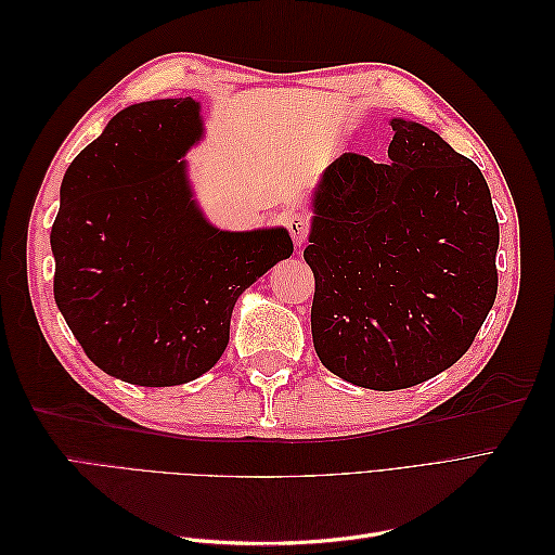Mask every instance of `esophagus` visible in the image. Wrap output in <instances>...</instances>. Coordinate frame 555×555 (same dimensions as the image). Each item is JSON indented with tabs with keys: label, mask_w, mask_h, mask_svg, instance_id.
Masks as SVG:
<instances>
[{
	"label": "esophagus",
	"mask_w": 555,
	"mask_h": 555,
	"mask_svg": "<svg viewBox=\"0 0 555 555\" xmlns=\"http://www.w3.org/2000/svg\"><path fill=\"white\" fill-rule=\"evenodd\" d=\"M287 229H289V233H292L294 243L300 247V245L306 243V238H308V231H310L308 217H306V215H300V212L289 215V217H287Z\"/></svg>",
	"instance_id": "obj_1"
}]
</instances>
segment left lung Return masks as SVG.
<instances>
[{
  "label": "left lung",
  "instance_id": "left-lung-1",
  "mask_svg": "<svg viewBox=\"0 0 555 555\" xmlns=\"http://www.w3.org/2000/svg\"><path fill=\"white\" fill-rule=\"evenodd\" d=\"M389 164L335 159L312 198V343L333 375L396 391L456 363L495 304L500 243L479 166L393 117Z\"/></svg>",
  "mask_w": 555,
  "mask_h": 555
}]
</instances>
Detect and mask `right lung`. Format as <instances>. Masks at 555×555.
<instances>
[{"instance_id":"right-lung-1","label":"right lung","mask_w":555,"mask_h":555,"mask_svg":"<svg viewBox=\"0 0 555 555\" xmlns=\"http://www.w3.org/2000/svg\"><path fill=\"white\" fill-rule=\"evenodd\" d=\"M201 137L192 96L133 104L62 178L55 304L115 379L176 386L208 373L238 296L294 251L284 227L222 231L206 220L182 159Z\"/></svg>"}]
</instances>
